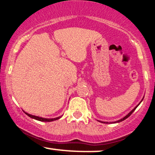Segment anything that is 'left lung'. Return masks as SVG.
Instances as JSON below:
<instances>
[{
  "instance_id": "1",
  "label": "left lung",
  "mask_w": 155,
  "mask_h": 155,
  "mask_svg": "<svg viewBox=\"0 0 155 155\" xmlns=\"http://www.w3.org/2000/svg\"><path fill=\"white\" fill-rule=\"evenodd\" d=\"M142 100H143V99H142ZM141 101H140V102H141ZM139 104H138V105H139ZM138 106H136V107H135L134 108H133V109L132 110V111H131L130 112V113L128 114H127V115H126V116L125 117H124V118H122V119H121V120H118V121H117V122H113V123H117V122H122V121H123V120H126V119H127V117H129L130 116V115L131 114H132V113H133V111H135V110H136V108H137V107H138ZM100 122H102V123H108V122H101V121H100Z\"/></svg>"
}]
</instances>
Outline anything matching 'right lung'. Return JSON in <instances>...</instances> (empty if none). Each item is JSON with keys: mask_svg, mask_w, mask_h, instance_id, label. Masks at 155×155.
Here are the masks:
<instances>
[{"mask_svg": "<svg viewBox=\"0 0 155 155\" xmlns=\"http://www.w3.org/2000/svg\"><path fill=\"white\" fill-rule=\"evenodd\" d=\"M25 113L28 117H31V118H33V119H35V120H36L41 121V122H51V121L58 120V119H60V117H57V118H54V119H46V118H42V117H37V116H34V115L29 114L26 113V112H25Z\"/></svg>", "mask_w": 155, "mask_h": 155, "instance_id": "1", "label": "right lung"}]
</instances>
